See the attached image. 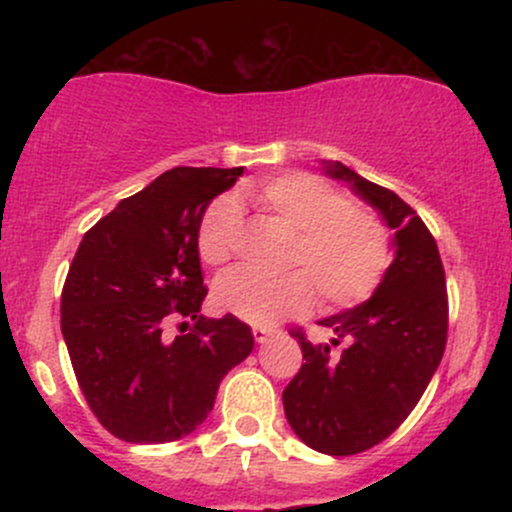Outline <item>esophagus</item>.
<instances>
[{
    "label": "esophagus",
    "instance_id": "1",
    "mask_svg": "<svg viewBox=\"0 0 512 512\" xmlns=\"http://www.w3.org/2000/svg\"><path fill=\"white\" fill-rule=\"evenodd\" d=\"M252 337H255L257 344H264V342H269V337H274V330H269V327L255 325V327H252Z\"/></svg>",
    "mask_w": 512,
    "mask_h": 512
}]
</instances>
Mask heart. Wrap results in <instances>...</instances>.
Segmentation results:
<instances>
[{"label":"heart","instance_id":"obj_1","mask_svg":"<svg viewBox=\"0 0 512 512\" xmlns=\"http://www.w3.org/2000/svg\"><path fill=\"white\" fill-rule=\"evenodd\" d=\"M269 216L293 228L289 248L291 272L267 276L233 269L216 281V303L226 313L252 322L276 325L303 315L315 301V289L327 308H346L375 291L390 264V236L383 221L361 204L346 202L337 187L310 173H284L257 187H240ZM243 211L236 197L223 195L209 204L197 228L199 257L221 267L238 252Z\"/></svg>","mask_w":512,"mask_h":512}]
</instances>
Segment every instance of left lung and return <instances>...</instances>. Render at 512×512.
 Returning a JSON list of instances; mask_svg holds the SVG:
<instances>
[{"instance_id":"1","label":"left lung","mask_w":512,"mask_h":512,"mask_svg":"<svg viewBox=\"0 0 512 512\" xmlns=\"http://www.w3.org/2000/svg\"><path fill=\"white\" fill-rule=\"evenodd\" d=\"M325 168L380 211L397 248L370 301L320 320L339 354L291 330L305 363L284 390L286 419L308 448L342 457L383 443L424 395L448 342V289L436 238L404 199L339 161Z\"/></svg>"}]
</instances>
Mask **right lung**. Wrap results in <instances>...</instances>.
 Instances as JSON below:
<instances>
[{"label":"right lung","instance_id":"right-lung-1","mask_svg":"<svg viewBox=\"0 0 512 512\" xmlns=\"http://www.w3.org/2000/svg\"><path fill=\"white\" fill-rule=\"evenodd\" d=\"M243 168H173L86 231L62 289V334L88 407L127 443L190 436L214 409L223 375L255 339L236 315H199L207 286L197 228ZM190 316L168 340V321ZM187 325V322H182Z\"/></svg>","mask_w":512,"mask_h":512}]
</instances>
